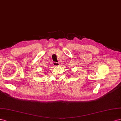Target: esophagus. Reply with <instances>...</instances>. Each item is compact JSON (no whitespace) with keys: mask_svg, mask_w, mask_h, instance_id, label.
Segmentation results:
<instances>
[{"mask_svg":"<svg viewBox=\"0 0 121 121\" xmlns=\"http://www.w3.org/2000/svg\"><path fill=\"white\" fill-rule=\"evenodd\" d=\"M53 64L54 66H56V67L59 66V63L58 62H54L53 63Z\"/></svg>","mask_w":121,"mask_h":121,"instance_id":"34e87169","label":"esophagus"}]
</instances>
